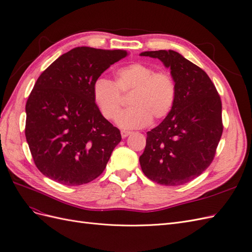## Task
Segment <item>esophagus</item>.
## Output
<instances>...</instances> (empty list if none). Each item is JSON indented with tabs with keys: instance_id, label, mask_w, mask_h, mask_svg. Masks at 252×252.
<instances>
[{
	"instance_id": "esophagus-1",
	"label": "esophagus",
	"mask_w": 252,
	"mask_h": 252,
	"mask_svg": "<svg viewBox=\"0 0 252 252\" xmlns=\"http://www.w3.org/2000/svg\"><path fill=\"white\" fill-rule=\"evenodd\" d=\"M132 132L131 131H128V130H122L121 131V134H122V138L123 139H125V138H127L128 135H130Z\"/></svg>"
}]
</instances>
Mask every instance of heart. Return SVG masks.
<instances>
[{"label": "heart", "instance_id": "1", "mask_svg": "<svg viewBox=\"0 0 252 252\" xmlns=\"http://www.w3.org/2000/svg\"><path fill=\"white\" fill-rule=\"evenodd\" d=\"M122 94H130L132 106L121 114L124 99ZM93 95L96 107L108 121L117 118L123 128H142L151 120L161 121L169 116L177 100V84L172 74L157 70L151 65L135 62L119 68L114 82L97 78L94 82Z\"/></svg>", "mask_w": 252, "mask_h": 252}]
</instances>
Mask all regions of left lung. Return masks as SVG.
Here are the masks:
<instances>
[{
	"instance_id": "1",
	"label": "left lung",
	"mask_w": 252,
	"mask_h": 252,
	"mask_svg": "<svg viewBox=\"0 0 252 252\" xmlns=\"http://www.w3.org/2000/svg\"><path fill=\"white\" fill-rule=\"evenodd\" d=\"M141 56L161 60L177 84L169 116L147 132L140 157L142 170L159 185H183L199 177L215 158L224 128L222 101L208 74L177 51H145Z\"/></svg>"
}]
</instances>
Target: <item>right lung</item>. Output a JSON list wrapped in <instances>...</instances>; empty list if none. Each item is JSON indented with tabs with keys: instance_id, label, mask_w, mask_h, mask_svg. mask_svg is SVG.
Instances as JSON below:
<instances>
[{
	"instance_id": "1",
	"label": "right lung",
	"mask_w": 252,
	"mask_h": 252,
	"mask_svg": "<svg viewBox=\"0 0 252 252\" xmlns=\"http://www.w3.org/2000/svg\"><path fill=\"white\" fill-rule=\"evenodd\" d=\"M126 56L120 49L77 47L36 80L26 103L25 135L36 168L45 177L79 186L104 171L122 136L96 107L93 86Z\"/></svg>"
}]
</instances>
